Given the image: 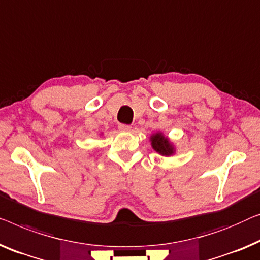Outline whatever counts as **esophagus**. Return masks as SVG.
I'll use <instances>...</instances> for the list:
<instances>
[{"mask_svg": "<svg viewBox=\"0 0 260 260\" xmlns=\"http://www.w3.org/2000/svg\"><path fill=\"white\" fill-rule=\"evenodd\" d=\"M118 129L121 130V131H130L131 130V126L127 125V124H119Z\"/></svg>", "mask_w": 260, "mask_h": 260, "instance_id": "esophagus-1", "label": "esophagus"}]
</instances>
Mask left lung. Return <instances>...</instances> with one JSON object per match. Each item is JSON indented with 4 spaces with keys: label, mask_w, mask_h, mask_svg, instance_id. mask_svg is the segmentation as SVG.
<instances>
[{
    "label": "left lung",
    "mask_w": 260,
    "mask_h": 260,
    "mask_svg": "<svg viewBox=\"0 0 260 260\" xmlns=\"http://www.w3.org/2000/svg\"><path fill=\"white\" fill-rule=\"evenodd\" d=\"M151 141V146L156 152L159 153L161 156H171L175 153V146L172 143L169 141L168 137H165L161 133H156L150 137Z\"/></svg>",
    "instance_id": "obj_1"
}]
</instances>
